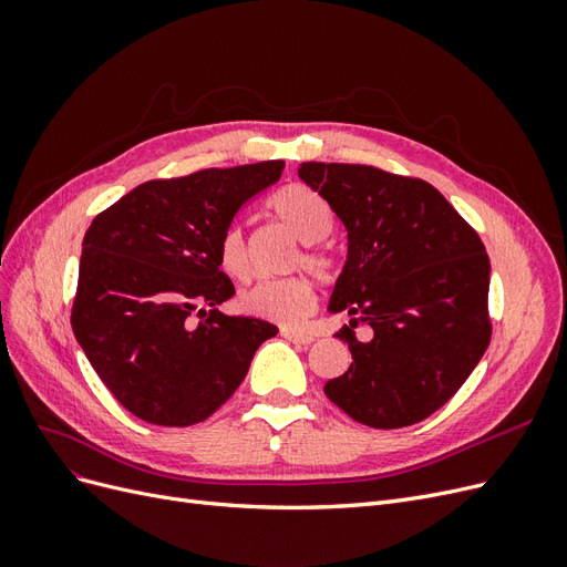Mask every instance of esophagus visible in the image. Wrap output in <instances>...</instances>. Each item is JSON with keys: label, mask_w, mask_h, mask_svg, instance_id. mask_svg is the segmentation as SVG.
Segmentation results:
<instances>
[{"label": "esophagus", "mask_w": 567, "mask_h": 567, "mask_svg": "<svg viewBox=\"0 0 567 567\" xmlns=\"http://www.w3.org/2000/svg\"><path fill=\"white\" fill-rule=\"evenodd\" d=\"M281 336L290 342H298V346H310V342L317 340L315 333L310 331H296V329H281Z\"/></svg>", "instance_id": "obj_1"}]
</instances>
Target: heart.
I'll return each mask as SVG.
<instances>
[{
	"instance_id": "1",
	"label": "heart",
	"mask_w": 567,
	"mask_h": 567,
	"mask_svg": "<svg viewBox=\"0 0 567 567\" xmlns=\"http://www.w3.org/2000/svg\"><path fill=\"white\" fill-rule=\"evenodd\" d=\"M267 208L302 244H317L333 229L331 205L302 184H288L279 188L267 200ZM217 257L219 267L227 277L236 281H244L248 277V255L241 229L229 227L219 236ZM300 260L307 269L321 274V277L331 274L333 267L331 257L315 250L312 246L305 248ZM238 302H241V310L252 317H262L279 323H298L315 310L317 293L305 277L269 279L257 281L252 288L244 290Z\"/></svg>"
}]
</instances>
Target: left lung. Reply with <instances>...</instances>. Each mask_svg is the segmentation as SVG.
Segmentation results:
<instances>
[{
  "instance_id": "8db88e82",
  "label": "left lung",
  "mask_w": 567,
  "mask_h": 567,
  "mask_svg": "<svg viewBox=\"0 0 567 567\" xmlns=\"http://www.w3.org/2000/svg\"><path fill=\"white\" fill-rule=\"evenodd\" d=\"M298 175L348 231L329 312L350 317L336 338L354 362L323 385L326 398L371 427L427 419L489 346L483 241L423 179L346 163H302ZM359 320L372 326L367 341L353 336Z\"/></svg>"
}]
</instances>
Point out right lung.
<instances>
[{"mask_svg": "<svg viewBox=\"0 0 567 567\" xmlns=\"http://www.w3.org/2000/svg\"><path fill=\"white\" fill-rule=\"evenodd\" d=\"M284 161L144 182L84 234L73 333L113 398L156 425H194L246 379L279 329L229 317L236 290L217 246L236 213L279 182Z\"/></svg>", "mask_w": 567, "mask_h": 567, "instance_id": "right-lung-1", "label": "right lung"}]
</instances>
